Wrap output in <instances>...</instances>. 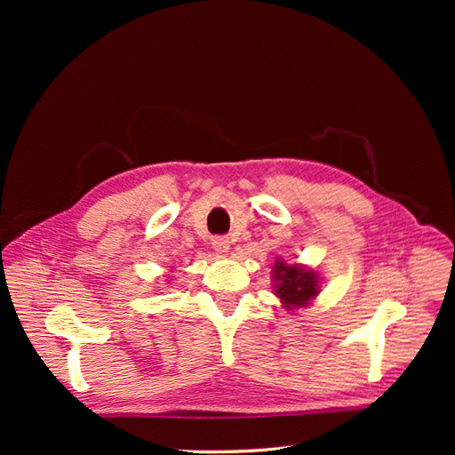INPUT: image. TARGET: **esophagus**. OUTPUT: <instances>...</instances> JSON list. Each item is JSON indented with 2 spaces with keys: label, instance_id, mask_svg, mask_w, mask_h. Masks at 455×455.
Wrapping results in <instances>:
<instances>
[{
  "label": "esophagus",
  "instance_id": "1",
  "mask_svg": "<svg viewBox=\"0 0 455 455\" xmlns=\"http://www.w3.org/2000/svg\"><path fill=\"white\" fill-rule=\"evenodd\" d=\"M212 246H214V251L216 252H220V254H224V252H228L229 251V239L228 237H214L212 239Z\"/></svg>",
  "mask_w": 455,
  "mask_h": 455
}]
</instances>
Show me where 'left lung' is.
<instances>
[{"label":"left lung","mask_w":455,"mask_h":455,"mask_svg":"<svg viewBox=\"0 0 455 455\" xmlns=\"http://www.w3.org/2000/svg\"><path fill=\"white\" fill-rule=\"evenodd\" d=\"M275 275V292L283 299L286 307L306 306L311 298L319 294V283L313 271H306L299 266H286L284 261L277 259L273 267Z\"/></svg>","instance_id":"obj_1"}]
</instances>
